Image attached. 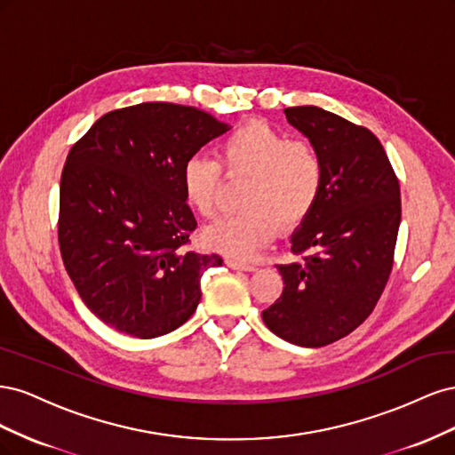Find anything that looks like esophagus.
<instances>
[{"mask_svg":"<svg viewBox=\"0 0 455 455\" xmlns=\"http://www.w3.org/2000/svg\"><path fill=\"white\" fill-rule=\"evenodd\" d=\"M226 264L231 269H239V271H254L256 269L254 264H249V261H243V259H233V258H228Z\"/></svg>","mask_w":455,"mask_h":455,"instance_id":"esophagus-1","label":"esophagus"}]
</instances>
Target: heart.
Listing matches in <instances>:
<instances>
[{
    "instance_id": "heart-1",
    "label": "heart",
    "mask_w": 455,
    "mask_h": 455,
    "mask_svg": "<svg viewBox=\"0 0 455 455\" xmlns=\"http://www.w3.org/2000/svg\"><path fill=\"white\" fill-rule=\"evenodd\" d=\"M218 159L229 176L249 178L241 201L244 211L220 216L203 229L204 244L231 258L254 256L275 239L279 224L288 229L304 222L323 191L319 149L264 121L229 132L220 142ZM220 163L194 154L180 169L182 196L201 216L214 211Z\"/></svg>"
}]
</instances>
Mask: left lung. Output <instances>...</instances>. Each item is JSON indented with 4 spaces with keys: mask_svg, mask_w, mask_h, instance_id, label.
Instances as JSON below:
<instances>
[{
    "mask_svg": "<svg viewBox=\"0 0 455 455\" xmlns=\"http://www.w3.org/2000/svg\"><path fill=\"white\" fill-rule=\"evenodd\" d=\"M284 116L319 149L324 182L291 237V252L304 258L277 266L283 294L261 319L284 341L323 347L363 324L387 284L401 188L368 129L316 106L286 108Z\"/></svg>",
    "mask_w": 455,
    "mask_h": 455,
    "instance_id": "obj_1",
    "label": "left lung"
}]
</instances>
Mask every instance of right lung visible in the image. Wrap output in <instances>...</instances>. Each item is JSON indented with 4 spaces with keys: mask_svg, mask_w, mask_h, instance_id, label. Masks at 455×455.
Here are the masks:
<instances>
[{
    "mask_svg": "<svg viewBox=\"0 0 455 455\" xmlns=\"http://www.w3.org/2000/svg\"><path fill=\"white\" fill-rule=\"evenodd\" d=\"M229 129L197 108L144 102L102 116L70 149L60 254L84 304L108 326L148 339L196 313L203 271L224 259L188 249L197 222L180 169Z\"/></svg>",
    "mask_w": 455,
    "mask_h": 455,
    "instance_id": "1",
    "label": "right lung"
}]
</instances>
